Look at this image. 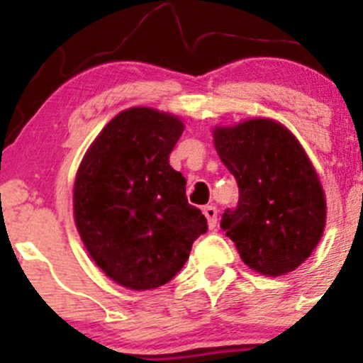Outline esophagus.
I'll return each mask as SVG.
<instances>
[{
	"instance_id": "1",
	"label": "esophagus",
	"mask_w": 363,
	"mask_h": 363,
	"mask_svg": "<svg viewBox=\"0 0 363 363\" xmlns=\"http://www.w3.org/2000/svg\"><path fill=\"white\" fill-rule=\"evenodd\" d=\"M203 214H205V218H207L208 226H211V228H214L216 223H218V208H216L214 205H205Z\"/></svg>"
}]
</instances>
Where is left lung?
Returning <instances> with one entry per match:
<instances>
[{
  "label": "left lung",
  "instance_id": "obj_1",
  "mask_svg": "<svg viewBox=\"0 0 363 363\" xmlns=\"http://www.w3.org/2000/svg\"><path fill=\"white\" fill-rule=\"evenodd\" d=\"M214 145L235 177L239 202L221 228L246 265L283 276L311 256L325 228V195L302 145L284 126L251 119L216 128Z\"/></svg>",
  "mask_w": 363,
  "mask_h": 363
}]
</instances>
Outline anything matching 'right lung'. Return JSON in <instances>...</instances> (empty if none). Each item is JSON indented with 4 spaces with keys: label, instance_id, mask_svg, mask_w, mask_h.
<instances>
[{
    "label": "right lung",
    "instance_id": "obj_1",
    "mask_svg": "<svg viewBox=\"0 0 363 363\" xmlns=\"http://www.w3.org/2000/svg\"><path fill=\"white\" fill-rule=\"evenodd\" d=\"M182 131L170 113L128 108L101 130L77 172L73 212L84 246L130 290L167 284L207 232L202 211L186 199V179L168 161Z\"/></svg>",
    "mask_w": 363,
    "mask_h": 363
}]
</instances>
